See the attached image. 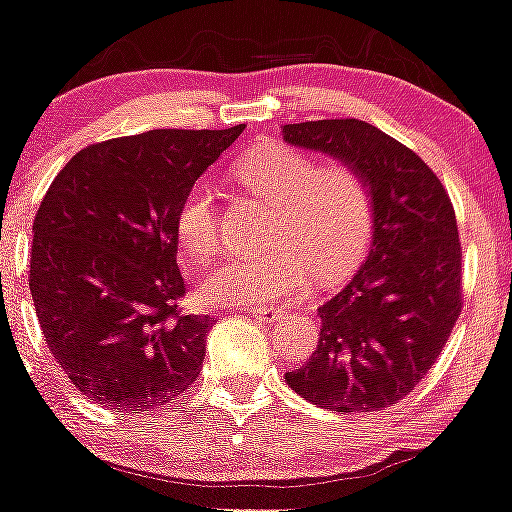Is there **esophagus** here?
Returning a JSON list of instances; mask_svg holds the SVG:
<instances>
[{
  "label": "esophagus",
  "mask_w": 512,
  "mask_h": 512,
  "mask_svg": "<svg viewBox=\"0 0 512 512\" xmlns=\"http://www.w3.org/2000/svg\"><path fill=\"white\" fill-rule=\"evenodd\" d=\"M250 314L255 319H260V322H280L282 317H285V309H280V307H255V309H250Z\"/></svg>",
  "instance_id": "34e87169"
}]
</instances>
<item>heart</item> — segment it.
Instances as JSON below:
<instances>
[{"label":"heart","mask_w":512,"mask_h":512,"mask_svg":"<svg viewBox=\"0 0 512 512\" xmlns=\"http://www.w3.org/2000/svg\"><path fill=\"white\" fill-rule=\"evenodd\" d=\"M252 198L270 205L265 252L230 257L200 280L210 304H267L302 292L309 272L319 282L347 277L359 265L374 227L369 180L352 163H324L282 143H262L232 168ZM178 242L205 260L220 245L218 205L208 183H195L175 213Z\"/></svg>","instance_id":"b5f03b06"}]
</instances>
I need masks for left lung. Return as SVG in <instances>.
I'll return each mask as SVG.
<instances>
[{"mask_svg":"<svg viewBox=\"0 0 512 512\" xmlns=\"http://www.w3.org/2000/svg\"><path fill=\"white\" fill-rule=\"evenodd\" d=\"M289 146L352 163L369 180L374 227L364 265L319 307L312 359L287 371L329 411H381L426 376L461 314V240L441 180L411 148L356 118L287 123Z\"/></svg>","mask_w":512,"mask_h":512,"instance_id":"1","label":"left lung"}]
</instances>
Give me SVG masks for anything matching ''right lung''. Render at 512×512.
I'll return each instance as SVG.
<instances>
[{
	"label": "right lung",
	"instance_id": "right-lung-1",
	"mask_svg": "<svg viewBox=\"0 0 512 512\" xmlns=\"http://www.w3.org/2000/svg\"><path fill=\"white\" fill-rule=\"evenodd\" d=\"M242 128L96 143L46 190L29 289L46 347L96 404L151 414L198 379L213 319L180 312L175 213Z\"/></svg>",
	"mask_w": 512,
	"mask_h": 512
}]
</instances>
